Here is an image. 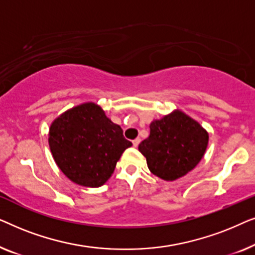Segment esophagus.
Instances as JSON below:
<instances>
[{
  "label": "esophagus",
  "instance_id": "1",
  "mask_svg": "<svg viewBox=\"0 0 255 255\" xmlns=\"http://www.w3.org/2000/svg\"><path fill=\"white\" fill-rule=\"evenodd\" d=\"M139 142H140V138H135L134 140H132V144H133L134 147H137V146L139 145Z\"/></svg>",
  "mask_w": 255,
  "mask_h": 255
}]
</instances>
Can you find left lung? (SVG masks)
I'll return each mask as SVG.
<instances>
[{"label": "left lung", "instance_id": "8db88e82", "mask_svg": "<svg viewBox=\"0 0 255 255\" xmlns=\"http://www.w3.org/2000/svg\"><path fill=\"white\" fill-rule=\"evenodd\" d=\"M209 133L179 109L149 124V135L138 146L152 174L165 181L180 179L198 165L207 151Z\"/></svg>", "mask_w": 255, "mask_h": 255}]
</instances>
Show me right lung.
<instances>
[{"label": "right lung", "instance_id": "1", "mask_svg": "<svg viewBox=\"0 0 255 255\" xmlns=\"http://www.w3.org/2000/svg\"><path fill=\"white\" fill-rule=\"evenodd\" d=\"M48 145L55 163L72 182L83 187L103 186L132 142L120 125L111 122L99 104L73 107L52 122Z\"/></svg>", "mask_w": 255, "mask_h": 255}]
</instances>
